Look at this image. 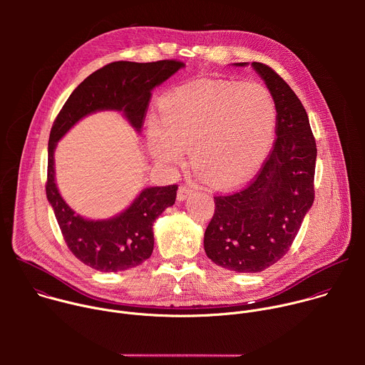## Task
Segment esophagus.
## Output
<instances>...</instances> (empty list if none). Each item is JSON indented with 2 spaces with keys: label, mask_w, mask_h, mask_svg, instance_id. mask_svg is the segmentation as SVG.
Listing matches in <instances>:
<instances>
[{
  "label": "esophagus",
  "mask_w": 365,
  "mask_h": 365,
  "mask_svg": "<svg viewBox=\"0 0 365 365\" xmlns=\"http://www.w3.org/2000/svg\"><path fill=\"white\" fill-rule=\"evenodd\" d=\"M195 192V189L189 185H180L179 190H178V199L179 200H185L186 197H189L192 193Z\"/></svg>",
  "instance_id": "obj_1"
}]
</instances>
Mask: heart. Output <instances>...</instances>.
<instances>
[{
  "mask_svg": "<svg viewBox=\"0 0 365 365\" xmlns=\"http://www.w3.org/2000/svg\"><path fill=\"white\" fill-rule=\"evenodd\" d=\"M277 110L259 83H202L168 95L160 121L147 127L155 160L178 163L190 149L193 168L212 186L228 187L252 178L269 158Z\"/></svg>",
  "mask_w": 365,
  "mask_h": 365,
  "instance_id": "heart-1",
  "label": "heart"
}]
</instances>
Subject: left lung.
I'll return each instance as SVG.
<instances>
[{"mask_svg": "<svg viewBox=\"0 0 365 365\" xmlns=\"http://www.w3.org/2000/svg\"><path fill=\"white\" fill-rule=\"evenodd\" d=\"M251 66L276 103L274 145L244 187L214 196L215 214L203 238L206 255L237 273L263 272L286 255L315 199L317 143L306 110L270 66Z\"/></svg>", "mask_w": 365, "mask_h": 365, "instance_id": "left-lung-1", "label": "left lung"}]
</instances>
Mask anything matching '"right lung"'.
I'll list each match as a JSON object with an SVG mask.
<instances>
[{"instance_id": "add662e5", "label": "right lung", "mask_w": 365, "mask_h": 365, "mask_svg": "<svg viewBox=\"0 0 365 365\" xmlns=\"http://www.w3.org/2000/svg\"><path fill=\"white\" fill-rule=\"evenodd\" d=\"M185 65L178 59L150 63L113 62L89 75L71 93L48 137L46 195L68 248L95 270L113 273L140 266L154 247L153 224L176 200L178 185L144 189L130 207L106 221L83 220L66 205L55 183L53 153L56 143L85 115L123 111L140 131L147 114L151 89L163 83Z\"/></svg>"}]
</instances>
